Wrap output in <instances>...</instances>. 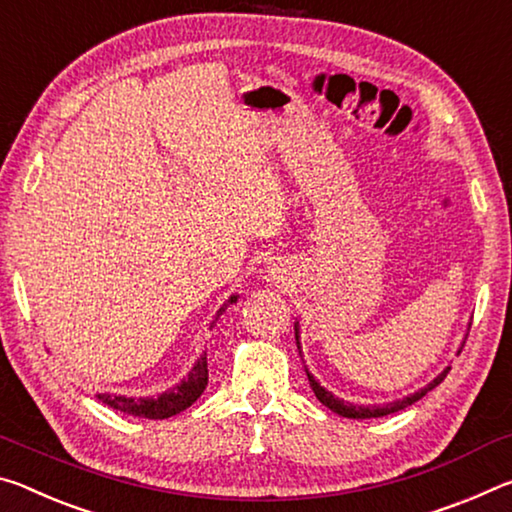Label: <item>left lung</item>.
I'll return each mask as SVG.
<instances>
[{
    "instance_id": "8db88e82",
    "label": "left lung",
    "mask_w": 512,
    "mask_h": 512,
    "mask_svg": "<svg viewBox=\"0 0 512 512\" xmlns=\"http://www.w3.org/2000/svg\"><path fill=\"white\" fill-rule=\"evenodd\" d=\"M295 338H297V347H299V322H295ZM463 345H465V342H463ZM299 354H301V347H299ZM449 370H451V367H445V370H442L438 376H435V379L429 385H424L422 390L413 392V395L392 401V404H383V406H356V404H349V401L338 399L335 395H331L329 390L322 388V385L315 381V376L311 372L306 370V374H308V381H311V388L315 392V397L320 399L326 408H331L333 413H338L342 417H349V420H370V417H383V415L397 413V410H404L410 404H415V401H420L426 395V392H431L433 388H438V385L445 381V376L449 374Z\"/></svg>"
}]
</instances>
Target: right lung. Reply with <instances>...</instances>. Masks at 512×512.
Returning a JSON list of instances; mask_svg holds the SVG:
<instances>
[{
	"instance_id": "1",
	"label": "right lung",
	"mask_w": 512,
	"mask_h": 512,
	"mask_svg": "<svg viewBox=\"0 0 512 512\" xmlns=\"http://www.w3.org/2000/svg\"><path fill=\"white\" fill-rule=\"evenodd\" d=\"M238 295H233L226 304H236ZM224 308H220L215 315L213 324L217 322V317L222 315ZM208 385V363H206V354H201L197 358V363L192 365V370L188 372L186 379L181 383L174 385V388L161 392L158 397H124V395H108V392H102L97 395V399L102 404L111 406L113 410H120L124 415H133V417H145V420H167V417L181 413L188 406L195 404V401L201 397V392L206 390Z\"/></svg>"
}]
</instances>
